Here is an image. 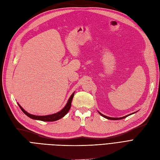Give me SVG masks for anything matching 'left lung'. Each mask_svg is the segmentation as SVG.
Instances as JSON below:
<instances>
[{"instance_id": "obj_1", "label": "left lung", "mask_w": 160, "mask_h": 160, "mask_svg": "<svg viewBox=\"0 0 160 160\" xmlns=\"http://www.w3.org/2000/svg\"><path fill=\"white\" fill-rule=\"evenodd\" d=\"M99 114H100L101 116H103V117H104L105 118H106V119H111V120H118V119H124V118H127L128 116L130 115V114H129V115H128L125 116V117L119 118H109V117H108V116H105V115H103V114H101V113H99Z\"/></svg>"}]
</instances>
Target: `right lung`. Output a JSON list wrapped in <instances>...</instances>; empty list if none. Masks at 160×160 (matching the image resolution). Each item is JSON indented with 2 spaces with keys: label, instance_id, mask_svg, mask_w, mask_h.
<instances>
[{
  "label": "right lung",
  "instance_id": "right-lung-1",
  "mask_svg": "<svg viewBox=\"0 0 160 160\" xmlns=\"http://www.w3.org/2000/svg\"><path fill=\"white\" fill-rule=\"evenodd\" d=\"M74 93H73L71 96L70 97V98L68 101V102H67V105H65V107L62 109L61 111H60L59 112H58L57 113L55 114H52V115H44V116H38V115H31L30 113H27L26 111L22 109V108L21 107V105L18 104L19 107H20L22 111V112L26 114L28 117H29L31 119H37V120H41V121H43V122H54V121H57L58 119H59L61 118H62V117H64V116L68 113V111H69L70 108H71V102H72V99L73 98V96H74Z\"/></svg>",
  "mask_w": 160,
  "mask_h": 160
}]
</instances>
